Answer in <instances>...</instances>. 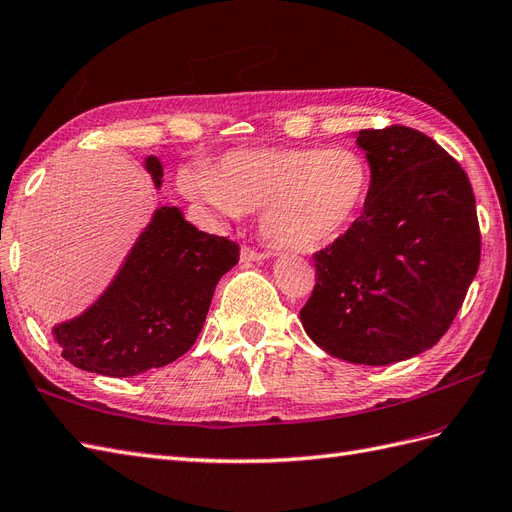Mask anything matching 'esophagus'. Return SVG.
<instances>
[{
	"instance_id": "1",
	"label": "esophagus",
	"mask_w": 512,
	"mask_h": 512,
	"mask_svg": "<svg viewBox=\"0 0 512 512\" xmlns=\"http://www.w3.org/2000/svg\"><path fill=\"white\" fill-rule=\"evenodd\" d=\"M240 259L244 264H248V261H261V259H268V251H257L253 246H242Z\"/></svg>"
}]
</instances>
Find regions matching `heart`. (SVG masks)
I'll return each instance as SVG.
<instances>
[{
  "mask_svg": "<svg viewBox=\"0 0 512 512\" xmlns=\"http://www.w3.org/2000/svg\"><path fill=\"white\" fill-rule=\"evenodd\" d=\"M181 188L227 216L259 212L274 246L313 251L355 222L372 188L365 157L350 149H240L212 168L186 170Z\"/></svg>",
  "mask_w": 512,
  "mask_h": 512,
  "instance_id": "obj_1",
  "label": "heart"
}]
</instances>
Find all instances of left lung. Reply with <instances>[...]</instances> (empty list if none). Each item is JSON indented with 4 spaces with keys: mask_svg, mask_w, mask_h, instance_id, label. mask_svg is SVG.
I'll list each match as a JSON object with an SVG mask.
<instances>
[{
    "mask_svg": "<svg viewBox=\"0 0 512 512\" xmlns=\"http://www.w3.org/2000/svg\"><path fill=\"white\" fill-rule=\"evenodd\" d=\"M372 170L363 214L316 253V287L300 311L331 357L359 365L406 361L450 329L480 264L471 183L422 131H355Z\"/></svg>",
    "mask_w": 512,
    "mask_h": 512,
    "instance_id": "8db88e82",
    "label": "left lung"
}]
</instances>
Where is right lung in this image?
Returning <instances> with one entry per match:
<instances>
[{
  "mask_svg": "<svg viewBox=\"0 0 512 512\" xmlns=\"http://www.w3.org/2000/svg\"><path fill=\"white\" fill-rule=\"evenodd\" d=\"M142 166L160 190V157L147 155ZM238 259L235 242L199 231L179 207H157L106 290L51 326L62 357L112 378L173 363L196 342L218 281Z\"/></svg>",
  "mask_w": 512,
  "mask_h": 512,
  "instance_id": "right-lung-1",
  "label": "right lung"
}]
</instances>
